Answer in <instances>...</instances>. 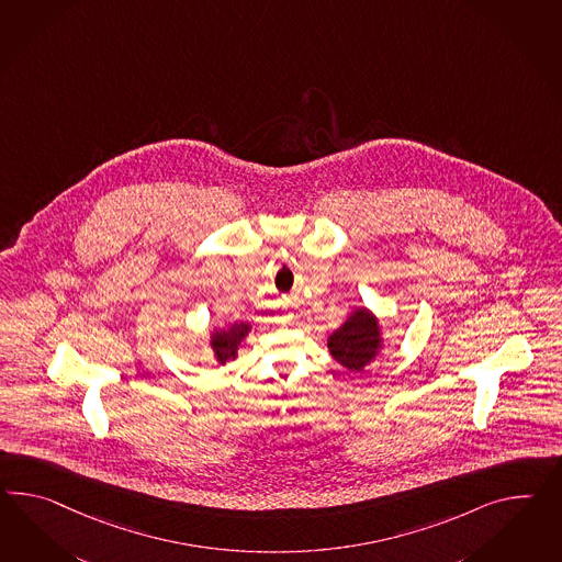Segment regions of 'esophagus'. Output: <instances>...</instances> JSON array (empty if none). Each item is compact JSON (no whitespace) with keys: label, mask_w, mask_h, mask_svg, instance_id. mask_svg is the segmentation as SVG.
<instances>
[{"label":"esophagus","mask_w":562,"mask_h":562,"mask_svg":"<svg viewBox=\"0 0 562 562\" xmlns=\"http://www.w3.org/2000/svg\"><path fill=\"white\" fill-rule=\"evenodd\" d=\"M285 322H288V319H285Z\"/></svg>","instance_id":"obj_1"}]
</instances>
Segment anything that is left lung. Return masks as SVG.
Returning <instances> with one entry per match:
<instances>
[{
  "label": "left lung",
  "mask_w": 562,
  "mask_h": 562,
  "mask_svg": "<svg viewBox=\"0 0 562 562\" xmlns=\"http://www.w3.org/2000/svg\"><path fill=\"white\" fill-rule=\"evenodd\" d=\"M383 348L379 319L367 310L357 307L338 330L328 336V350L336 362L348 371L360 373L369 362H373Z\"/></svg>",
  "instance_id": "1"
}]
</instances>
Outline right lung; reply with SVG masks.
<instances>
[{"instance_id": "right-lung-1", "label": "right lung", "mask_w": 562, "mask_h": 562, "mask_svg": "<svg viewBox=\"0 0 562 562\" xmlns=\"http://www.w3.org/2000/svg\"><path fill=\"white\" fill-rule=\"evenodd\" d=\"M248 331H250V324H246V322H236V324L228 326L226 330L212 331L210 346H212L214 357H216L220 364H226L228 360L236 359V350L248 336Z\"/></svg>"}]
</instances>
